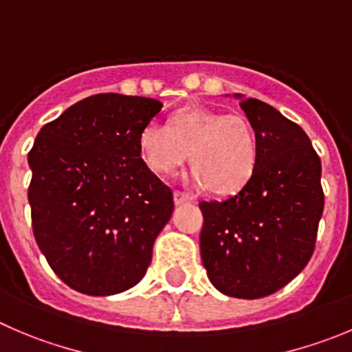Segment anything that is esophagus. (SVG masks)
Segmentation results:
<instances>
[{
  "label": "esophagus",
  "instance_id": "1",
  "mask_svg": "<svg viewBox=\"0 0 352 352\" xmlns=\"http://www.w3.org/2000/svg\"><path fill=\"white\" fill-rule=\"evenodd\" d=\"M173 197H174V204H176V206H183V204L193 202L192 195H188V193H185V192H179V190H174Z\"/></svg>",
  "mask_w": 352,
  "mask_h": 352
}]
</instances>
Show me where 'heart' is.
<instances>
[{
	"label": "heart",
	"instance_id": "b5f03b06",
	"mask_svg": "<svg viewBox=\"0 0 352 352\" xmlns=\"http://www.w3.org/2000/svg\"><path fill=\"white\" fill-rule=\"evenodd\" d=\"M142 159L157 174H169L188 155L190 182L216 195H230L247 185L259 162L254 124L240 113L204 107L174 112L167 126L150 122L140 131Z\"/></svg>",
	"mask_w": 352,
	"mask_h": 352
}]
</instances>
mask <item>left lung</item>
Returning a JSON list of instances; mask_svg holds the SVG:
<instances>
[{
    "instance_id": "1",
    "label": "left lung",
    "mask_w": 352,
    "mask_h": 352,
    "mask_svg": "<svg viewBox=\"0 0 352 352\" xmlns=\"http://www.w3.org/2000/svg\"><path fill=\"white\" fill-rule=\"evenodd\" d=\"M259 138V162L243 188L200 202V256L224 296L259 299L294 280L309 263L323 214L321 160L296 122L236 93Z\"/></svg>"
}]
</instances>
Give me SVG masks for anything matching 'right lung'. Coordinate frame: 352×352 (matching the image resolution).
Returning a JSON list of instances; mask_svg holds the SVG:
<instances>
[{
  "instance_id": "1",
  "label": "right lung",
  "mask_w": 352,
  "mask_h": 352,
  "mask_svg": "<svg viewBox=\"0 0 352 352\" xmlns=\"http://www.w3.org/2000/svg\"><path fill=\"white\" fill-rule=\"evenodd\" d=\"M162 103L102 93L43 126L29 185L32 232L56 276L86 296L135 287L170 219L173 192L140 157V131Z\"/></svg>"
}]
</instances>
